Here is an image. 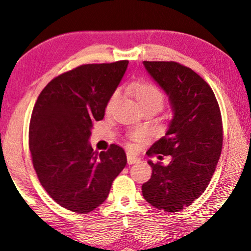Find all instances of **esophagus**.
Listing matches in <instances>:
<instances>
[{"label": "esophagus", "instance_id": "34e87169", "mask_svg": "<svg viewBox=\"0 0 251 251\" xmlns=\"http://www.w3.org/2000/svg\"><path fill=\"white\" fill-rule=\"evenodd\" d=\"M139 161H140V158H139V157H135V156H133V155L127 154V163H128V164L138 163Z\"/></svg>", "mask_w": 251, "mask_h": 251}]
</instances>
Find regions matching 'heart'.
I'll use <instances>...</instances> for the list:
<instances>
[{"mask_svg": "<svg viewBox=\"0 0 251 251\" xmlns=\"http://www.w3.org/2000/svg\"><path fill=\"white\" fill-rule=\"evenodd\" d=\"M132 89L133 94H134L141 110L146 109V107H151V109L158 111L163 106L164 100H166V96H164V94L155 84L149 83V82H139V83L133 84ZM119 100L120 90L117 89V90H115L111 94V96L106 102L105 110L107 113H111L116 109ZM139 135H140V133H134V134H133V138H138Z\"/></svg>", "mask_w": 251, "mask_h": 251, "instance_id": "b5f03b06", "label": "heart"}]
</instances>
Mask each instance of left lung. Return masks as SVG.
I'll use <instances>...</instances> for the list:
<instances>
[{"mask_svg": "<svg viewBox=\"0 0 251 251\" xmlns=\"http://www.w3.org/2000/svg\"><path fill=\"white\" fill-rule=\"evenodd\" d=\"M153 80L169 96L174 117L166 135L148 149V156H170L168 166L153 163L142 184L149 204L166 212L190 206L205 191L223 149V119L213 90L206 81L175 61H144Z\"/></svg>", "mask_w": 251, "mask_h": 251, "instance_id": "1", "label": "left lung"}]
</instances>
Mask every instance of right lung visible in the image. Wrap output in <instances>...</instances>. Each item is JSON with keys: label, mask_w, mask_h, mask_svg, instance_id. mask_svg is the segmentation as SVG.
<instances>
[{"label": "right lung", "mask_w": 251, "mask_h": 251, "mask_svg": "<svg viewBox=\"0 0 251 251\" xmlns=\"http://www.w3.org/2000/svg\"><path fill=\"white\" fill-rule=\"evenodd\" d=\"M127 65L78 66L53 78L34 104L28 128L33 168L50 198L72 212L89 213L103 204L127 163L119 146L98 154L89 144Z\"/></svg>", "instance_id": "right-lung-1"}]
</instances>
